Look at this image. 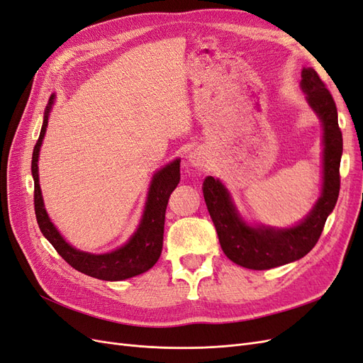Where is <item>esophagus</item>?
Listing matches in <instances>:
<instances>
[{
  "instance_id": "obj_1",
  "label": "esophagus",
  "mask_w": 363,
  "mask_h": 363,
  "mask_svg": "<svg viewBox=\"0 0 363 363\" xmlns=\"http://www.w3.org/2000/svg\"><path fill=\"white\" fill-rule=\"evenodd\" d=\"M189 160H191V163L194 164V167H196V168L203 167V164H204V156H203V152H201V151H194V152H191Z\"/></svg>"
}]
</instances>
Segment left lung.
<instances>
[{
  "mask_svg": "<svg viewBox=\"0 0 363 363\" xmlns=\"http://www.w3.org/2000/svg\"><path fill=\"white\" fill-rule=\"evenodd\" d=\"M301 79L307 101L320 116L324 127L323 195L304 221L292 228L250 227L238 215L221 182L211 175L203 182L204 201L224 255L236 265L248 269H269L304 257L316 245L327 216L332 213L337 201L342 133L337 124L336 104L315 69L304 68Z\"/></svg>",
  "mask_w": 363,
  "mask_h": 363,
  "instance_id": "1",
  "label": "left lung"
}]
</instances>
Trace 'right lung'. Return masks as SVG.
Wrapping results in <instances>:
<instances>
[{
	"label": "right lung",
	"instance_id": "add662e5",
	"mask_svg": "<svg viewBox=\"0 0 363 363\" xmlns=\"http://www.w3.org/2000/svg\"><path fill=\"white\" fill-rule=\"evenodd\" d=\"M52 100L54 95H51L47 112L43 115L40 135L35 150H33L31 157V174L33 180H35V213L40 232L50 240V244L56 248L65 262H68L74 269L86 274V276L107 281H118L139 276V274L148 271L160 257L163 245L164 212H167V204L171 192L177 188L180 182V160L177 159L167 164L152 177L144 216H142V221L135 235L131 236L124 247L112 252H106V255H91V252L75 250L60 236L57 228L50 221L45 207H43L39 186V150L47 130L48 113Z\"/></svg>",
	"mask_w": 363,
	"mask_h": 363
}]
</instances>
